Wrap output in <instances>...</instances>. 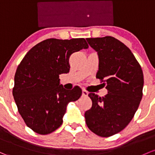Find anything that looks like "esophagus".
Masks as SVG:
<instances>
[{
	"label": "esophagus",
	"instance_id": "esophagus-1",
	"mask_svg": "<svg viewBox=\"0 0 155 155\" xmlns=\"http://www.w3.org/2000/svg\"><path fill=\"white\" fill-rule=\"evenodd\" d=\"M87 95H88V92H87V91H85L84 89V90H82V96L83 97H87Z\"/></svg>",
	"mask_w": 155,
	"mask_h": 155
}]
</instances>
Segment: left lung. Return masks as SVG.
<instances>
[{
	"instance_id": "1",
	"label": "left lung",
	"mask_w": 155,
	"mask_h": 155,
	"mask_svg": "<svg viewBox=\"0 0 155 155\" xmlns=\"http://www.w3.org/2000/svg\"><path fill=\"white\" fill-rule=\"evenodd\" d=\"M97 52L99 70L96 77L107 90L105 97L88 94L92 107L84 113L91 131L107 137L123 130L134 116L143 97L142 68L130 49L111 36L89 38Z\"/></svg>"
}]
</instances>
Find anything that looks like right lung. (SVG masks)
<instances>
[{
    "instance_id": "add662e5",
    "label": "right lung",
    "mask_w": 155,
    "mask_h": 155,
    "mask_svg": "<svg viewBox=\"0 0 155 155\" xmlns=\"http://www.w3.org/2000/svg\"><path fill=\"white\" fill-rule=\"evenodd\" d=\"M88 48L84 38H49L31 48L15 74L12 95L26 125L39 134L61 126L66 107L82 96V89L71 91L60 84L59 75L70 71L71 55Z\"/></svg>"
}]
</instances>
